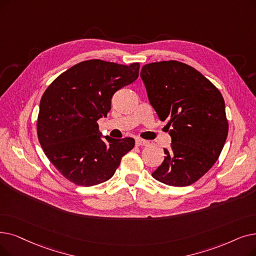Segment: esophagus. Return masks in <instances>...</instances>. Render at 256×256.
I'll list each match as a JSON object with an SVG mask.
<instances>
[{"label": "esophagus", "mask_w": 256, "mask_h": 256, "mask_svg": "<svg viewBox=\"0 0 256 256\" xmlns=\"http://www.w3.org/2000/svg\"><path fill=\"white\" fill-rule=\"evenodd\" d=\"M135 143H136L137 146H148V141L143 140V139H141V138H136V139H135Z\"/></svg>", "instance_id": "esophagus-1"}]
</instances>
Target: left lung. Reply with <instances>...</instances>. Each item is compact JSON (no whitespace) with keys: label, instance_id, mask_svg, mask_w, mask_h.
I'll use <instances>...</instances> for the list:
<instances>
[{"label":"left lung","instance_id":"obj_1","mask_svg":"<svg viewBox=\"0 0 256 256\" xmlns=\"http://www.w3.org/2000/svg\"><path fill=\"white\" fill-rule=\"evenodd\" d=\"M140 76L156 113L161 121L168 120L172 137L152 176L170 186L190 185L212 168L224 148V98L204 75L176 60L144 64Z\"/></svg>","mask_w":256,"mask_h":256}]
</instances>
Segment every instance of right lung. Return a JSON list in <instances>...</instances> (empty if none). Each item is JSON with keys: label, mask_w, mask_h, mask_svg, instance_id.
<instances>
[{"label": "right lung", "mask_w": 256, "mask_h": 256, "mask_svg": "<svg viewBox=\"0 0 256 256\" xmlns=\"http://www.w3.org/2000/svg\"><path fill=\"white\" fill-rule=\"evenodd\" d=\"M140 64L90 60L62 73L40 102L38 137L50 162L69 181L82 186L113 176L132 138L102 136L97 120L106 117L113 95L139 76Z\"/></svg>", "instance_id": "1"}]
</instances>
